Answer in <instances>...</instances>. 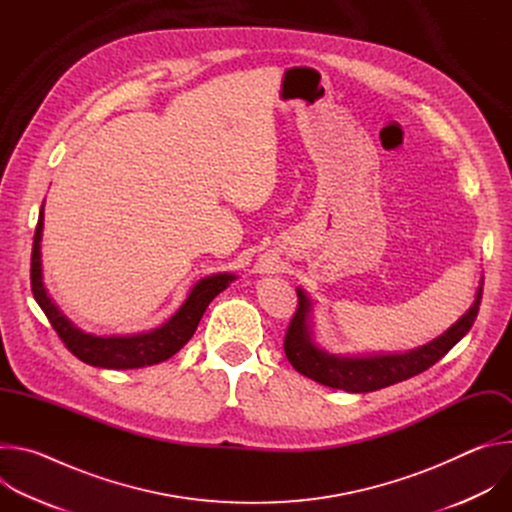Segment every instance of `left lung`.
Returning <instances> with one entry per match:
<instances>
[{
  "mask_svg": "<svg viewBox=\"0 0 512 512\" xmlns=\"http://www.w3.org/2000/svg\"><path fill=\"white\" fill-rule=\"evenodd\" d=\"M482 281L476 289V300L470 310L442 336H437L429 344L401 354H369V356H336L326 352L314 342L312 336V300L304 289L298 291V310L291 318L285 334V356L298 373L304 377L348 393H371L405 379H411L446 356L472 328L480 300Z\"/></svg>",
  "mask_w": 512,
  "mask_h": 512,
  "instance_id": "8db88e82",
  "label": "left lung"
}]
</instances>
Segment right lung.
I'll list each match as a JSON object with an SVG mask.
<instances>
[{
    "mask_svg": "<svg viewBox=\"0 0 512 512\" xmlns=\"http://www.w3.org/2000/svg\"><path fill=\"white\" fill-rule=\"evenodd\" d=\"M42 229H44V204L40 208L38 225L34 233V245H32L30 279H32L34 300L46 314L48 322L52 324V328L56 330L64 346L79 360L91 364V367L141 369V367H152V364L168 360L192 338L208 304L221 294L223 289H227L231 281L237 279V275L233 273H216L196 281L194 287L190 289L188 298L178 308V312L160 328L133 334V336H95V334L83 332L81 328L72 324L48 296L42 281V253H40Z\"/></svg>",
    "mask_w": 512,
    "mask_h": 512,
    "instance_id": "1",
    "label": "right lung"
}]
</instances>
